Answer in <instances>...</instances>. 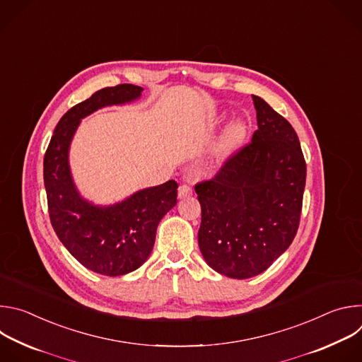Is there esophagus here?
<instances>
[{
  "instance_id": "esophagus-1",
  "label": "esophagus",
  "mask_w": 362,
  "mask_h": 362,
  "mask_svg": "<svg viewBox=\"0 0 362 362\" xmlns=\"http://www.w3.org/2000/svg\"><path fill=\"white\" fill-rule=\"evenodd\" d=\"M192 194V187L187 186V185H182L179 186V190H177V196L179 199H185V197H189Z\"/></svg>"
}]
</instances>
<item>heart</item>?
<instances>
[{
	"label": "heart",
	"instance_id": "1",
	"mask_svg": "<svg viewBox=\"0 0 362 362\" xmlns=\"http://www.w3.org/2000/svg\"><path fill=\"white\" fill-rule=\"evenodd\" d=\"M245 133V124L240 122V120H235L229 129H228V133H226V140L228 141H235L238 139H240Z\"/></svg>",
	"mask_w": 362,
	"mask_h": 362
}]
</instances>
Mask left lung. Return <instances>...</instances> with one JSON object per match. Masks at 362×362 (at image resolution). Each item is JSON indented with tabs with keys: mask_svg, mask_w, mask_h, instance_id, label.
<instances>
[{
	"mask_svg": "<svg viewBox=\"0 0 362 362\" xmlns=\"http://www.w3.org/2000/svg\"><path fill=\"white\" fill-rule=\"evenodd\" d=\"M257 130L218 175L194 190L202 208L197 233L206 264L247 279L267 271L292 243L300 218L306 165L286 119L252 95Z\"/></svg>",
	"mask_w": 362,
	"mask_h": 362,
	"instance_id": "8db88e82",
	"label": "left lung"
}]
</instances>
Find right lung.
Instances as JSON below:
<instances>
[{
	"label": "right lung",
	"mask_w": 362,
	"mask_h": 362,
	"mask_svg": "<svg viewBox=\"0 0 362 362\" xmlns=\"http://www.w3.org/2000/svg\"><path fill=\"white\" fill-rule=\"evenodd\" d=\"M141 91L133 84L95 91L60 119L44 156V186L54 232L83 267L106 276L126 275L146 262L159 222L177 202V183L169 180L115 204L98 206L78 193L69 151L81 119L98 109L134 101Z\"/></svg>",
	"instance_id": "right-lung-1"
}]
</instances>
